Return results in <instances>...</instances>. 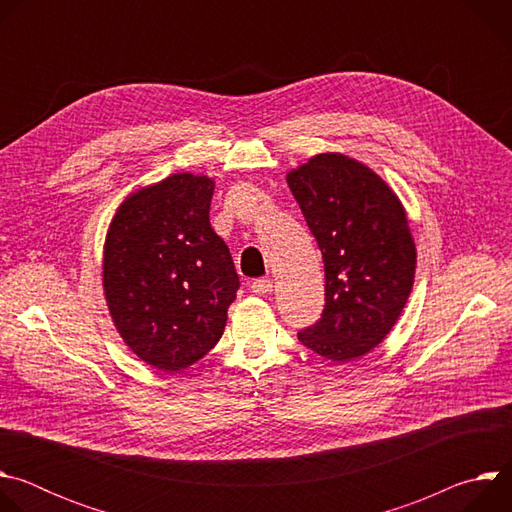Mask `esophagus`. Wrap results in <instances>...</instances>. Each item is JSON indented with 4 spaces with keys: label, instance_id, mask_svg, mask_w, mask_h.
<instances>
[{
    "label": "esophagus",
    "instance_id": "obj_1",
    "mask_svg": "<svg viewBox=\"0 0 512 512\" xmlns=\"http://www.w3.org/2000/svg\"><path fill=\"white\" fill-rule=\"evenodd\" d=\"M251 289H253V294H257V296H265V294H269V291L273 289V281L269 277L253 279L251 281Z\"/></svg>",
    "mask_w": 512,
    "mask_h": 512
}]
</instances>
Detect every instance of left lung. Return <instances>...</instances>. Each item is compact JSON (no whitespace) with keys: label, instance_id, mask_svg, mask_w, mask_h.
<instances>
[{"label":"left lung","instance_id":"obj_1","mask_svg":"<svg viewBox=\"0 0 512 512\" xmlns=\"http://www.w3.org/2000/svg\"><path fill=\"white\" fill-rule=\"evenodd\" d=\"M326 273L322 318L298 332L332 362L371 352L399 320L415 277L407 214L387 182L342 154H318L287 174Z\"/></svg>","mask_w":512,"mask_h":512}]
</instances>
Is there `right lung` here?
I'll return each mask as SVG.
<instances>
[{"mask_svg":"<svg viewBox=\"0 0 512 512\" xmlns=\"http://www.w3.org/2000/svg\"><path fill=\"white\" fill-rule=\"evenodd\" d=\"M214 180L188 172L129 194L103 251V287L123 342L158 371L200 360L227 324L239 275L210 227Z\"/></svg>","mask_w":512,"mask_h":512,"instance_id":"1","label":"right lung"}]
</instances>
